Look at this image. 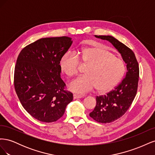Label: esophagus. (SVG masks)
Segmentation results:
<instances>
[{
  "instance_id": "esophagus-1",
  "label": "esophagus",
  "mask_w": 155,
  "mask_h": 155,
  "mask_svg": "<svg viewBox=\"0 0 155 155\" xmlns=\"http://www.w3.org/2000/svg\"><path fill=\"white\" fill-rule=\"evenodd\" d=\"M81 97H83V96L79 95V94H74V95H73V98H74V100L78 99V98H81Z\"/></svg>"
}]
</instances>
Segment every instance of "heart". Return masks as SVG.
I'll return each instance as SVG.
<instances>
[{
  "mask_svg": "<svg viewBox=\"0 0 155 155\" xmlns=\"http://www.w3.org/2000/svg\"><path fill=\"white\" fill-rule=\"evenodd\" d=\"M87 66L85 75L79 76L69 85L70 91L78 94H85L96 88L100 93L111 91L121 81L125 72L124 61L116 57L107 48L91 46L81 49L76 56L64 54L59 60V68L68 77L78 73L79 63Z\"/></svg>",
  "mask_w": 155,
  "mask_h": 155,
  "instance_id": "1",
  "label": "heart"
}]
</instances>
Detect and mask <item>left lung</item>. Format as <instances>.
Instances as JSON below:
<instances>
[{"label": "left lung", "mask_w": 155, "mask_h": 155, "mask_svg": "<svg viewBox=\"0 0 155 155\" xmlns=\"http://www.w3.org/2000/svg\"><path fill=\"white\" fill-rule=\"evenodd\" d=\"M109 41L121 54L127 64L125 78L114 90L106 95L96 96V105L89 115L99 123L107 124L118 120L127 111L137 92L139 66L133 51L114 37L95 35Z\"/></svg>", "instance_id": "left-lung-1"}]
</instances>
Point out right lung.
<instances>
[{"mask_svg":"<svg viewBox=\"0 0 155 155\" xmlns=\"http://www.w3.org/2000/svg\"><path fill=\"white\" fill-rule=\"evenodd\" d=\"M72 43L66 36L42 38L26 46L18 56L15 92L24 109L40 121H56L73 100L72 93L64 90L59 65Z\"/></svg>","mask_w":155,"mask_h":155,"instance_id":"right-lung-1","label":"right lung"}]
</instances>
